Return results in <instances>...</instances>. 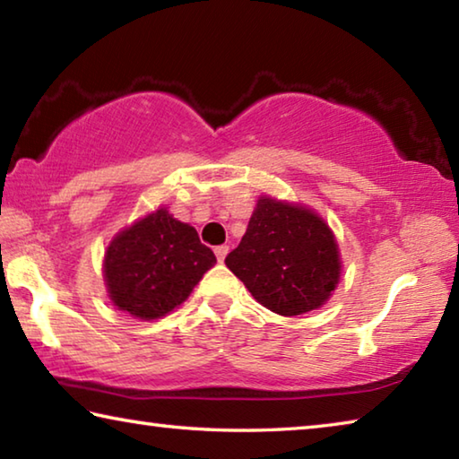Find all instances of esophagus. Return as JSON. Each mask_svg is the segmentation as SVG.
Returning <instances> with one entry per match:
<instances>
[{"mask_svg": "<svg viewBox=\"0 0 459 459\" xmlns=\"http://www.w3.org/2000/svg\"><path fill=\"white\" fill-rule=\"evenodd\" d=\"M214 253H216V259H219V261L222 263V261H224V257H227V255H229V247H227V245L216 247V248H214Z\"/></svg>", "mask_w": 459, "mask_h": 459, "instance_id": "34e87169", "label": "esophagus"}]
</instances>
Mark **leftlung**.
I'll return each mask as SVG.
<instances>
[{"label": "left lung", "mask_w": 459, "mask_h": 459, "mask_svg": "<svg viewBox=\"0 0 459 459\" xmlns=\"http://www.w3.org/2000/svg\"><path fill=\"white\" fill-rule=\"evenodd\" d=\"M255 299L291 317L322 307L338 287L340 248L320 214L263 194L235 251L224 259Z\"/></svg>", "instance_id": "left-lung-1"}]
</instances>
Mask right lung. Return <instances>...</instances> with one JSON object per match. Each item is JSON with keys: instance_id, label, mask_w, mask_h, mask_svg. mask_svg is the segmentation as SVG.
<instances>
[{"instance_id": "right-lung-1", "label": "right lung", "mask_w": 459, "mask_h": 459, "mask_svg": "<svg viewBox=\"0 0 459 459\" xmlns=\"http://www.w3.org/2000/svg\"><path fill=\"white\" fill-rule=\"evenodd\" d=\"M214 263L196 229L160 206L111 238L103 279L115 307L150 322L182 306Z\"/></svg>"}]
</instances>
